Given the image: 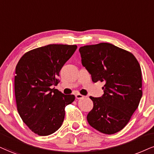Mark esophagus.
Masks as SVG:
<instances>
[{
  "instance_id": "1",
  "label": "esophagus",
  "mask_w": 154,
  "mask_h": 154,
  "mask_svg": "<svg viewBox=\"0 0 154 154\" xmlns=\"http://www.w3.org/2000/svg\"><path fill=\"white\" fill-rule=\"evenodd\" d=\"M84 98V96H83V95L79 94H75V98H76V99H81V98Z\"/></svg>"
}]
</instances>
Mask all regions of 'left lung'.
Masks as SVG:
<instances>
[{
	"label": "left lung",
	"mask_w": 154,
	"mask_h": 154,
	"mask_svg": "<svg viewBox=\"0 0 154 154\" xmlns=\"http://www.w3.org/2000/svg\"><path fill=\"white\" fill-rule=\"evenodd\" d=\"M83 66L93 82H103L101 97L90 96L94 108L87 116L93 128L105 134H116L129 122L142 96V73L136 57L108 43L79 48Z\"/></svg>",
	"instance_id": "1"
}]
</instances>
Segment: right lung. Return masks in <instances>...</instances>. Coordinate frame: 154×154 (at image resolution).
Segmentation results:
<instances>
[{
  "mask_svg": "<svg viewBox=\"0 0 154 154\" xmlns=\"http://www.w3.org/2000/svg\"><path fill=\"white\" fill-rule=\"evenodd\" d=\"M76 45L50 44L26 52L16 67L15 96L23 121L39 136L54 134L61 126L66 106L74 95H64L51 88L60 82L58 77Z\"/></svg>",
  "mask_w": 154,
  "mask_h": 154,
  "instance_id": "obj_1",
  "label": "right lung"
}]
</instances>
